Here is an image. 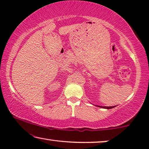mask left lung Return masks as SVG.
<instances>
[{
	"mask_svg": "<svg viewBox=\"0 0 149 149\" xmlns=\"http://www.w3.org/2000/svg\"><path fill=\"white\" fill-rule=\"evenodd\" d=\"M98 107L100 108H105V109H111V108H114L116 106H113V107H102V106H97Z\"/></svg>",
	"mask_w": 149,
	"mask_h": 149,
	"instance_id": "8db88e82",
	"label": "left lung"
}]
</instances>
